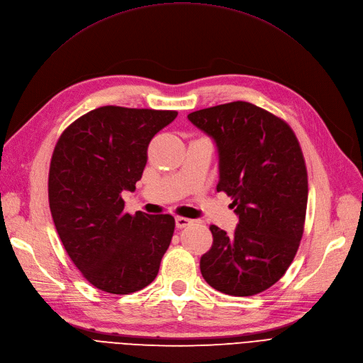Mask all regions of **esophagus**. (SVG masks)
I'll use <instances>...</instances> for the list:
<instances>
[{
    "mask_svg": "<svg viewBox=\"0 0 363 363\" xmlns=\"http://www.w3.org/2000/svg\"><path fill=\"white\" fill-rule=\"evenodd\" d=\"M192 223H194V220H191V218H186V217H176V226H177L179 229H183V228L189 226V224H192Z\"/></svg>",
    "mask_w": 363,
    "mask_h": 363,
    "instance_id": "34e87169",
    "label": "esophagus"
}]
</instances>
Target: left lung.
Returning <instances> with one entry per match:
<instances>
[{"label":"left lung","mask_w":363,"mask_h":363,"mask_svg":"<svg viewBox=\"0 0 363 363\" xmlns=\"http://www.w3.org/2000/svg\"><path fill=\"white\" fill-rule=\"evenodd\" d=\"M189 121L218 152L217 192L233 199V235L210 226L213 247L201 257L206 284L235 297L255 296L285 274L304 230L307 169L284 119L248 101L201 109Z\"/></svg>","instance_id":"8db88e82"}]
</instances>
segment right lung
<instances>
[{"label":"right lung","mask_w":363,"mask_h":363,"mask_svg":"<svg viewBox=\"0 0 363 363\" xmlns=\"http://www.w3.org/2000/svg\"><path fill=\"white\" fill-rule=\"evenodd\" d=\"M176 111L101 106L60 135L48 172V202L62 244L82 276L100 291L131 294L160 272L176 221L169 214L124 211L153 135Z\"/></svg>","instance_id":"add662e5"}]
</instances>
